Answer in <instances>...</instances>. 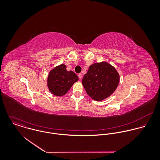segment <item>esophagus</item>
I'll list each match as a JSON object with an SVG mask.
<instances>
[{"label": "esophagus", "instance_id": "34e87169", "mask_svg": "<svg viewBox=\"0 0 160 160\" xmlns=\"http://www.w3.org/2000/svg\"><path fill=\"white\" fill-rule=\"evenodd\" d=\"M78 77H79V78L81 79L82 78V74H81V73H79V74H78Z\"/></svg>", "mask_w": 160, "mask_h": 160}]
</instances>
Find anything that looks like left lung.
<instances>
[{
  "label": "left lung",
  "mask_w": 160,
  "mask_h": 160,
  "mask_svg": "<svg viewBox=\"0 0 160 160\" xmlns=\"http://www.w3.org/2000/svg\"><path fill=\"white\" fill-rule=\"evenodd\" d=\"M119 82L118 72L107 62L91 65L82 81L87 93L95 101H101L110 97L116 89Z\"/></svg>",
  "instance_id": "1"
}]
</instances>
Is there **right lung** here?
<instances>
[{
	"instance_id": "1",
	"label": "right lung",
	"mask_w": 160,
	"mask_h": 160,
	"mask_svg": "<svg viewBox=\"0 0 160 160\" xmlns=\"http://www.w3.org/2000/svg\"><path fill=\"white\" fill-rule=\"evenodd\" d=\"M67 66L62 64L52 69L48 76L47 86L50 92L56 96H63L78 81V76L72 71H67Z\"/></svg>"
}]
</instances>
